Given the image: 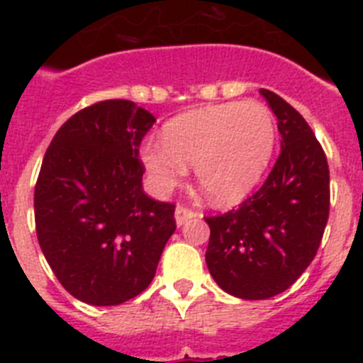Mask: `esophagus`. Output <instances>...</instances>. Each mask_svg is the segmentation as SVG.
Instances as JSON below:
<instances>
[{
	"instance_id": "1",
	"label": "esophagus",
	"mask_w": 363,
	"mask_h": 363,
	"mask_svg": "<svg viewBox=\"0 0 363 363\" xmlns=\"http://www.w3.org/2000/svg\"><path fill=\"white\" fill-rule=\"evenodd\" d=\"M174 216H176V223H178V225H184V223H187L189 220L196 218L198 214L194 213L192 209H187V207H184V205H178V207H176Z\"/></svg>"
}]
</instances>
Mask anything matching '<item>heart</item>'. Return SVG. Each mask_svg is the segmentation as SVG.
Masks as SVG:
<instances>
[{
    "instance_id": "heart-1",
    "label": "heart",
    "mask_w": 363,
    "mask_h": 363,
    "mask_svg": "<svg viewBox=\"0 0 363 363\" xmlns=\"http://www.w3.org/2000/svg\"><path fill=\"white\" fill-rule=\"evenodd\" d=\"M277 143L272 112L259 101L192 108L163 125L162 143H145L142 162L158 192H171L194 165L203 194L230 205L264 176Z\"/></svg>"
}]
</instances>
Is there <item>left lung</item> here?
Here are the masks:
<instances>
[{"label":"left lung","mask_w":363,"mask_h":363,"mask_svg":"<svg viewBox=\"0 0 363 363\" xmlns=\"http://www.w3.org/2000/svg\"><path fill=\"white\" fill-rule=\"evenodd\" d=\"M278 118L281 150L265 184L238 209L207 216L205 262L225 293L265 300L289 289L316 256L329 218V165L303 116L259 89Z\"/></svg>","instance_id":"8db88e82"}]
</instances>
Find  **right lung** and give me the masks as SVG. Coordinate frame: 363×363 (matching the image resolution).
Wrapping results in <instances>:
<instances>
[{
	"mask_svg": "<svg viewBox=\"0 0 363 363\" xmlns=\"http://www.w3.org/2000/svg\"><path fill=\"white\" fill-rule=\"evenodd\" d=\"M154 121L129 99H105L70 116L45 152L38 242L60 284L91 306L143 293L176 230L174 205L143 192L138 154Z\"/></svg>",
	"mask_w": 363,
	"mask_h": 363,
	"instance_id": "add662e5",
	"label": "right lung"
}]
</instances>
